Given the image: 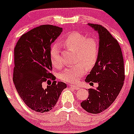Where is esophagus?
Wrapping results in <instances>:
<instances>
[{
	"label": "esophagus",
	"mask_w": 134,
	"mask_h": 134,
	"mask_svg": "<svg viewBox=\"0 0 134 134\" xmlns=\"http://www.w3.org/2000/svg\"><path fill=\"white\" fill-rule=\"evenodd\" d=\"M70 87H71V88H73L74 89H76V90H78L79 88V85H71Z\"/></svg>",
	"instance_id": "34e87169"
}]
</instances>
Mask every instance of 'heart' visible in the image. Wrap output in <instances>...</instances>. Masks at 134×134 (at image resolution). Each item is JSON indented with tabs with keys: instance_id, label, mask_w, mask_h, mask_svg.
I'll use <instances>...</instances> for the list:
<instances>
[{
	"instance_id": "obj_1",
	"label": "heart",
	"mask_w": 134,
	"mask_h": 134,
	"mask_svg": "<svg viewBox=\"0 0 134 134\" xmlns=\"http://www.w3.org/2000/svg\"><path fill=\"white\" fill-rule=\"evenodd\" d=\"M61 44L67 48L76 51L77 65L65 69L60 75L65 82L75 83L78 82L87 71V65L93 67L97 63L100 53L99 42L94 37H88L87 35L79 32L67 34L61 40ZM51 60L53 67L60 68L62 65L59 57V48L53 45L50 51Z\"/></svg>"
}]
</instances>
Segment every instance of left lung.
Masks as SVG:
<instances>
[{"label": "left lung", "instance_id": "obj_1", "mask_svg": "<svg viewBox=\"0 0 134 134\" xmlns=\"http://www.w3.org/2000/svg\"><path fill=\"white\" fill-rule=\"evenodd\" d=\"M88 25L98 32L100 53L85 81L92 85L98 82V87L88 90L89 96L81 106L89 113L98 114L107 109L119 94L125 79L124 65L118 41L101 25Z\"/></svg>", "mask_w": 134, "mask_h": 134}]
</instances>
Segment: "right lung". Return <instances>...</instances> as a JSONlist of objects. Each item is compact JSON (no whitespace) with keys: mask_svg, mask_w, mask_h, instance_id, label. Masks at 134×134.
Wrapping results in <instances>:
<instances>
[{"mask_svg":"<svg viewBox=\"0 0 134 134\" xmlns=\"http://www.w3.org/2000/svg\"><path fill=\"white\" fill-rule=\"evenodd\" d=\"M63 29L53 25H42L24 34L14 47L13 81L20 98L32 110L49 112L55 106L61 92L67 87L57 82L51 73V46ZM53 81L46 89L44 82Z\"/></svg>","mask_w":134,"mask_h":134,"instance_id":"1","label":"right lung"}]
</instances>
